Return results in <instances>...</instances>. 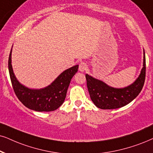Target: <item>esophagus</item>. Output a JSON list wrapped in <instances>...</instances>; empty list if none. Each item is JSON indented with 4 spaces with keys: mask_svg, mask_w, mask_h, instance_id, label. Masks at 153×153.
I'll return each mask as SVG.
<instances>
[{
    "mask_svg": "<svg viewBox=\"0 0 153 153\" xmlns=\"http://www.w3.org/2000/svg\"><path fill=\"white\" fill-rule=\"evenodd\" d=\"M88 68V64L85 62H81L80 64H79V71H81V72H83V71H86V69Z\"/></svg>",
    "mask_w": 153,
    "mask_h": 153,
    "instance_id": "esophagus-1",
    "label": "esophagus"
}]
</instances>
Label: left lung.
<instances>
[{
  "label": "left lung",
  "mask_w": 153,
  "mask_h": 153,
  "mask_svg": "<svg viewBox=\"0 0 153 153\" xmlns=\"http://www.w3.org/2000/svg\"><path fill=\"white\" fill-rule=\"evenodd\" d=\"M146 56L143 67L137 80L124 88H114L101 80L85 75L88 92L93 103L102 109H113L122 107L133 101L142 90L146 80Z\"/></svg>",
  "instance_id": "8db88e82"
}]
</instances>
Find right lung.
Wrapping results in <instances>:
<instances>
[{
    "label": "right lung",
    "instance_id": "add662e5",
    "mask_svg": "<svg viewBox=\"0 0 153 153\" xmlns=\"http://www.w3.org/2000/svg\"><path fill=\"white\" fill-rule=\"evenodd\" d=\"M11 49L8 59V70L14 92L19 100L29 109L36 111H51L64 102L71 80L78 72V65L67 69L49 86L40 90L29 89L15 78L11 65Z\"/></svg>",
    "mask_w": 153,
    "mask_h": 153
}]
</instances>
